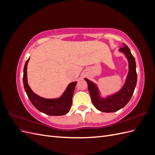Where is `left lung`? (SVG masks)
Instances as JSON below:
<instances>
[{"instance_id":"1","label":"left lung","mask_w":155,"mask_h":155,"mask_svg":"<svg viewBox=\"0 0 155 155\" xmlns=\"http://www.w3.org/2000/svg\"><path fill=\"white\" fill-rule=\"evenodd\" d=\"M120 51L124 52L129 61V71L126 82L120 91L114 95L107 97L105 99L100 98L97 88L94 83L85 79L88 83V88L91 94L92 104L97 110L104 112H113L124 107L130 101L134 88L137 85V74L136 71V62L133 55L131 54L129 47L123 44Z\"/></svg>"}]
</instances>
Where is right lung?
I'll return each mask as SVG.
<instances>
[{
    "mask_svg": "<svg viewBox=\"0 0 155 155\" xmlns=\"http://www.w3.org/2000/svg\"><path fill=\"white\" fill-rule=\"evenodd\" d=\"M30 58L25 64L23 74V84L29 100L37 110L50 116H62L67 114L71 108L72 96L77 82L70 83L61 97L58 99H45L37 96L31 90L27 81V64Z\"/></svg>",
    "mask_w": 155,
    "mask_h": 155,
    "instance_id": "right-lung-1",
    "label": "right lung"
}]
</instances>
